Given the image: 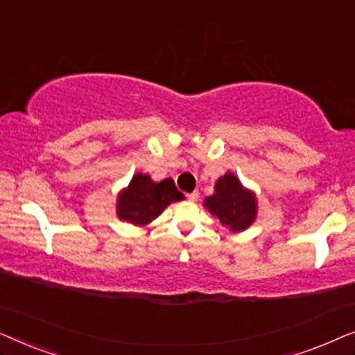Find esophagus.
<instances>
[{
    "label": "esophagus",
    "instance_id": "34e87169",
    "mask_svg": "<svg viewBox=\"0 0 355 355\" xmlns=\"http://www.w3.org/2000/svg\"><path fill=\"white\" fill-rule=\"evenodd\" d=\"M197 198H198V192H197V191H193V192H191V193H187V200L196 202Z\"/></svg>",
    "mask_w": 355,
    "mask_h": 355
}]
</instances>
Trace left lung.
Returning <instances> with one entry per match:
<instances>
[{"mask_svg":"<svg viewBox=\"0 0 355 355\" xmlns=\"http://www.w3.org/2000/svg\"><path fill=\"white\" fill-rule=\"evenodd\" d=\"M203 207L232 232L247 230L257 218L255 193L242 186L232 173L218 179L215 193L203 200Z\"/></svg>","mask_w":355,"mask_h":355,"instance_id":"left-lung-1","label":"left lung"}]
</instances>
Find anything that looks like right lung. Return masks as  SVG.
Masks as SVG:
<instances>
[{
	"label": "right lung",
	"instance_id": "1",
	"mask_svg": "<svg viewBox=\"0 0 355 355\" xmlns=\"http://www.w3.org/2000/svg\"><path fill=\"white\" fill-rule=\"evenodd\" d=\"M182 198L173 179L155 182L148 174L137 173L118 196L116 213L119 220L132 223L134 226H145L162 215L168 205Z\"/></svg>",
	"mask_w": 355,
	"mask_h": 355
}]
</instances>
